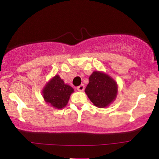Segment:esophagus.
<instances>
[{"instance_id":"esophagus-1","label":"esophagus","mask_w":159,"mask_h":159,"mask_svg":"<svg viewBox=\"0 0 159 159\" xmlns=\"http://www.w3.org/2000/svg\"><path fill=\"white\" fill-rule=\"evenodd\" d=\"M77 90L78 91H81V92H82V91H84V85L81 84L80 86H78V87H77Z\"/></svg>"}]
</instances>
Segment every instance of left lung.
Wrapping results in <instances>:
<instances>
[{
    "mask_svg": "<svg viewBox=\"0 0 159 159\" xmlns=\"http://www.w3.org/2000/svg\"><path fill=\"white\" fill-rule=\"evenodd\" d=\"M85 93L95 106L107 107L116 99L118 93L117 83L109 75L94 71L89 77Z\"/></svg>",
    "mask_w": 159,
    "mask_h": 159,
    "instance_id": "obj_1",
    "label": "left lung"
}]
</instances>
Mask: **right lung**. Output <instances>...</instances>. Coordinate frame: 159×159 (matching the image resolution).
I'll use <instances>...</instances> for the list:
<instances>
[{
  "label": "right lung",
  "mask_w": 159,
  "mask_h": 159,
  "mask_svg": "<svg viewBox=\"0 0 159 159\" xmlns=\"http://www.w3.org/2000/svg\"><path fill=\"white\" fill-rule=\"evenodd\" d=\"M73 92L74 89L56 75L45 84L42 93L45 102L56 109H62L66 106Z\"/></svg>",
  "instance_id": "obj_1"
}]
</instances>
